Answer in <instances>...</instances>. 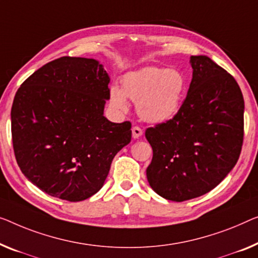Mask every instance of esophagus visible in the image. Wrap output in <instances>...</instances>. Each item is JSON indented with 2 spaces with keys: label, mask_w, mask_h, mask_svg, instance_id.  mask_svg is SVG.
Returning a JSON list of instances; mask_svg holds the SVG:
<instances>
[{
  "label": "esophagus",
  "mask_w": 258,
  "mask_h": 258,
  "mask_svg": "<svg viewBox=\"0 0 258 258\" xmlns=\"http://www.w3.org/2000/svg\"><path fill=\"white\" fill-rule=\"evenodd\" d=\"M142 130L139 127V126H133L132 127V136L134 139H138V138H140L142 136Z\"/></svg>",
  "instance_id": "esophagus-1"
}]
</instances>
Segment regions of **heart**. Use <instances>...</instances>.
<instances>
[{"label":"heart","instance_id":"heart-1","mask_svg":"<svg viewBox=\"0 0 258 258\" xmlns=\"http://www.w3.org/2000/svg\"><path fill=\"white\" fill-rule=\"evenodd\" d=\"M185 90V79L177 69L147 67L126 75L122 89H110V103L118 111L128 109L126 97L137 102V111L144 120L160 124L178 112Z\"/></svg>","mask_w":258,"mask_h":258}]
</instances>
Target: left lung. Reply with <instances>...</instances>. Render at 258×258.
Returning <instances> with one entry per match:
<instances>
[{"instance_id": "obj_1", "label": "left lung", "mask_w": 258, "mask_h": 258, "mask_svg": "<svg viewBox=\"0 0 258 258\" xmlns=\"http://www.w3.org/2000/svg\"><path fill=\"white\" fill-rule=\"evenodd\" d=\"M192 80L176 116L146 130L153 159L146 174L152 189L172 202L214 189L239 160L244 101L239 84L205 55L190 57Z\"/></svg>"}]
</instances>
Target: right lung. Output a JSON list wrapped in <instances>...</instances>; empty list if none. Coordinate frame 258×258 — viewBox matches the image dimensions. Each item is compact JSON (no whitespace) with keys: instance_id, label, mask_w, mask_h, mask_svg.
Here are the masks:
<instances>
[{"instance_id":"add662e5","label":"right lung","mask_w":258,"mask_h":258,"mask_svg":"<svg viewBox=\"0 0 258 258\" xmlns=\"http://www.w3.org/2000/svg\"><path fill=\"white\" fill-rule=\"evenodd\" d=\"M110 78L97 60L62 56L29 76L15 95L11 136L18 167L41 191L81 202L102 189L130 121L103 116Z\"/></svg>"}]
</instances>
